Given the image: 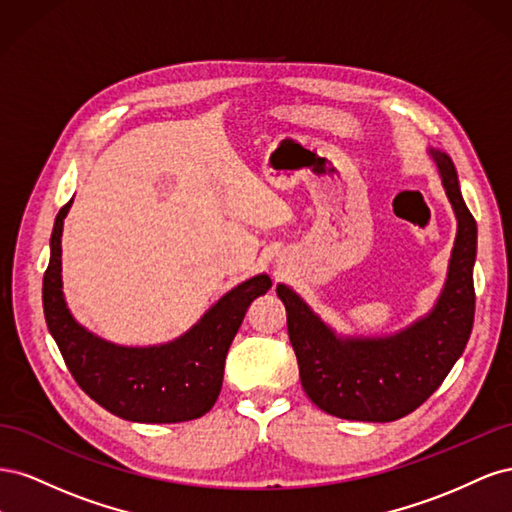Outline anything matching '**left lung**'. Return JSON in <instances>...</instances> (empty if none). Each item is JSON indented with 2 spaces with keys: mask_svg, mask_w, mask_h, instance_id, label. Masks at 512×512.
Instances as JSON below:
<instances>
[{
  "mask_svg": "<svg viewBox=\"0 0 512 512\" xmlns=\"http://www.w3.org/2000/svg\"><path fill=\"white\" fill-rule=\"evenodd\" d=\"M429 153L457 215V239L440 299L425 318L389 337H337L297 292L277 284L301 384L327 414L367 423L397 421L425 404L470 339L476 222L463 203L453 160L438 149Z\"/></svg>",
  "mask_w": 512,
  "mask_h": 512,
  "instance_id": "left-lung-1",
  "label": "left lung"
}]
</instances>
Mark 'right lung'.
Returning a JSON list of instances; mask_svg holds the SVG:
<instances>
[{
	"instance_id": "1",
	"label": "right lung",
	"mask_w": 512,
	"mask_h": 512,
	"mask_svg": "<svg viewBox=\"0 0 512 512\" xmlns=\"http://www.w3.org/2000/svg\"><path fill=\"white\" fill-rule=\"evenodd\" d=\"M70 203L59 209L51 260L42 280L46 327L72 378L111 414L134 423H181L207 414L222 391L224 361L250 303L271 288L256 275L226 292L175 342L128 348L89 333L70 314L61 290V232Z\"/></svg>"
}]
</instances>
